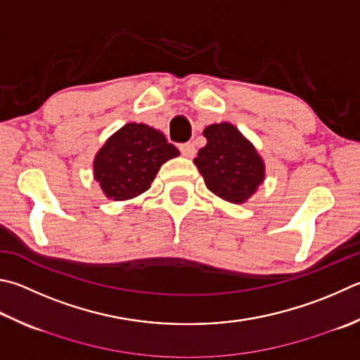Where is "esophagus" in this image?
<instances>
[{
	"label": "esophagus",
	"mask_w": 360,
	"mask_h": 360,
	"mask_svg": "<svg viewBox=\"0 0 360 360\" xmlns=\"http://www.w3.org/2000/svg\"><path fill=\"white\" fill-rule=\"evenodd\" d=\"M179 151L184 158H193L195 153H197V149H195L193 143H182V145H179Z\"/></svg>",
	"instance_id": "esophagus-1"
}]
</instances>
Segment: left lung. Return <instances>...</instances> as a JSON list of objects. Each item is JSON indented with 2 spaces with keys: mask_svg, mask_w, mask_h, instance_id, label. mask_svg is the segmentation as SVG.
Returning a JSON list of instances; mask_svg holds the SVG:
<instances>
[{
  "mask_svg": "<svg viewBox=\"0 0 360 360\" xmlns=\"http://www.w3.org/2000/svg\"><path fill=\"white\" fill-rule=\"evenodd\" d=\"M206 146L193 159L206 187L221 200L247 201L264 181V162L257 149L230 122L205 129Z\"/></svg>",
  "mask_w": 360,
  "mask_h": 360,
  "instance_id": "8db88e82",
  "label": "left lung"
}]
</instances>
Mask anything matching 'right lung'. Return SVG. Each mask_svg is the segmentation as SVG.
I'll use <instances>...</instances> for the list:
<instances>
[{
	"label": "right lung",
	"instance_id": "obj_1",
	"mask_svg": "<svg viewBox=\"0 0 360 360\" xmlns=\"http://www.w3.org/2000/svg\"><path fill=\"white\" fill-rule=\"evenodd\" d=\"M178 155L160 130L129 122L96 154L94 178L107 198L130 200L146 192L163 163Z\"/></svg>",
	"mask_w": 360,
	"mask_h": 360
}]
</instances>
